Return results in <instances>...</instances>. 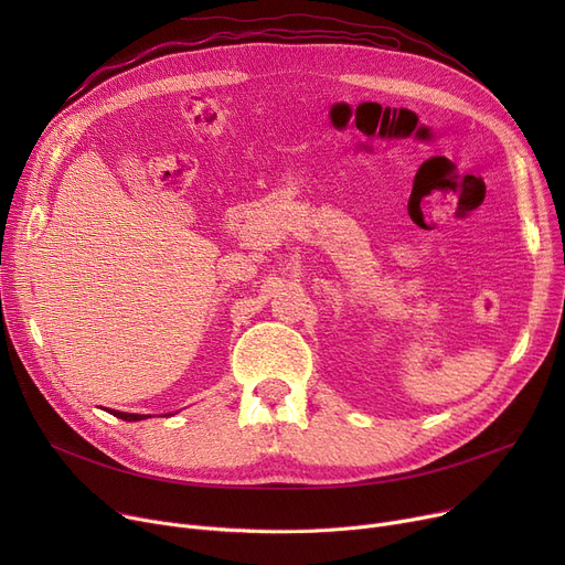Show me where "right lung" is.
Instances as JSON below:
<instances>
[{"label": "right lung", "instance_id": "right-lung-1", "mask_svg": "<svg viewBox=\"0 0 565 565\" xmlns=\"http://www.w3.org/2000/svg\"><path fill=\"white\" fill-rule=\"evenodd\" d=\"M111 414H114V417H118V419H124V422H141V419H146V414H128V412H116V409Z\"/></svg>", "mask_w": 565, "mask_h": 565}]
</instances>
